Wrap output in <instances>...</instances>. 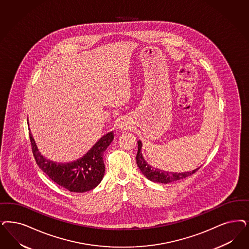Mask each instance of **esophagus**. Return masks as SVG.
<instances>
[{"label": "esophagus", "mask_w": 249, "mask_h": 249, "mask_svg": "<svg viewBox=\"0 0 249 249\" xmlns=\"http://www.w3.org/2000/svg\"><path fill=\"white\" fill-rule=\"evenodd\" d=\"M127 123L126 122H124V121H121L120 123V129H127Z\"/></svg>", "instance_id": "1"}]
</instances>
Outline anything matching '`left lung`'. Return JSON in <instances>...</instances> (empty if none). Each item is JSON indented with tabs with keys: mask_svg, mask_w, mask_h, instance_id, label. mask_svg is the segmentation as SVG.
I'll return each instance as SVG.
<instances>
[{
	"mask_svg": "<svg viewBox=\"0 0 249 249\" xmlns=\"http://www.w3.org/2000/svg\"><path fill=\"white\" fill-rule=\"evenodd\" d=\"M142 142L141 141H138V153L136 155L138 167L144 175V177H146L149 180L153 181V182L168 184V183H171L174 181L180 180L189 176H191L192 174L197 171L200 167L199 166L192 171L181 172V173L164 171L162 169L156 168L155 166L147 163V161L144 159L142 153Z\"/></svg>",
	"mask_w": 249,
	"mask_h": 249,
	"instance_id": "1",
	"label": "left lung"
}]
</instances>
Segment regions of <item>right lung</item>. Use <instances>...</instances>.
<instances>
[{
    "label": "right lung",
    "mask_w": 249,
    "mask_h": 249,
    "mask_svg": "<svg viewBox=\"0 0 249 249\" xmlns=\"http://www.w3.org/2000/svg\"><path fill=\"white\" fill-rule=\"evenodd\" d=\"M27 124L29 125L28 120ZM29 138L38 167L60 187L71 192L82 193L94 189L103 179L104 153L114 139L113 131L107 132L100 138L86 155L69 163H57L44 157L38 151L30 129Z\"/></svg>",
    "instance_id": "obj_1"
}]
</instances>
